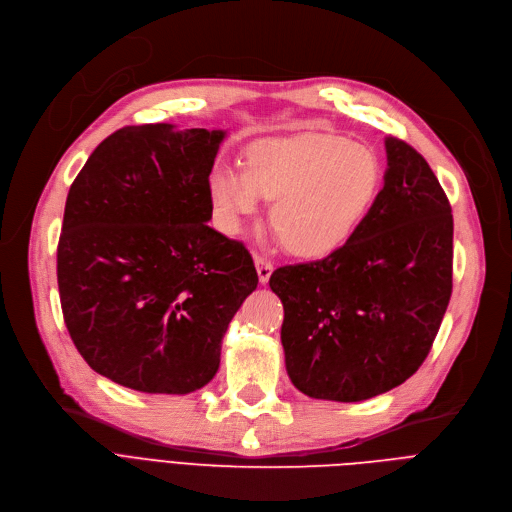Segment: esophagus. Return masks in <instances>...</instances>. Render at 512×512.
Here are the masks:
<instances>
[{"label": "esophagus", "mask_w": 512, "mask_h": 512, "mask_svg": "<svg viewBox=\"0 0 512 512\" xmlns=\"http://www.w3.org/2000/svg\"><path fill=\"white\" fill-rule=\"evenodd\" d=\"M255 267H257V276H259L261 284H265L267 280H270V276L274 272V263L270 259H263V257L255 255Z\"/></svg>", "instance_id": "esophagus-1"}]
</instances>
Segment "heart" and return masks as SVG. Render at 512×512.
Returning a JSON list of instances; mask_svg holds the SVG:
<instances>
[{"instance_id": "1", "label": "heart", "mask_w": 512, "mask_h": 512, "mask_svg": "<svg viewBox=\"0 0 512 512\" xmlns=\"http://www.w3.org/2000/svg\"><path fill=\"white\" fill-rule=\"evenodd\" d=\"M382 164L369 147L338 134L301 132L247 147L242 170L215 168L209 199L218 226L238 234L274 199L272 224L290 253L326 257L351 240L378 201Z\"/></svg>"}]
</instances>
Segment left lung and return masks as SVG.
Masks as SVG:
<instances>
[{
	"label": "left lung",
	"instance_id": "8db88e82",
	"mask_svg": "<svg viewBox=\"0 0 512 512\" xmlns=\"http://www.w3.org/2000/svg\"><path fill=\"white\" fill-rule=\"evenodd\" d=\"M384 188L346 245L284 265L270 288L284 305L290 382L321 400L384 394L425 361L452 294V209L421 153L386 139Z\"/></svg>",
	"mask_w": 512,
	"mask_h": 512
}]
</instances>
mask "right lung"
Returning <instances> with one entry per match:
<instances>
[{"label": "right lung", "instance_id": "add662e5", "mask_svg": "<svg viewBox=\"0 0 512 512\" xmlns=\"http://www.w3.org/2000/svg\"><path fill=\"white\" fill-rule=\"evenodd\" d=\"M224 130L124 126L74 178L58 288L78 353L120 386L188 394L213 380L222 338L257 288L253 257L207 226Z\"/></svg>", "mask_w": 512, "mask_h": 512}]
</instances>
